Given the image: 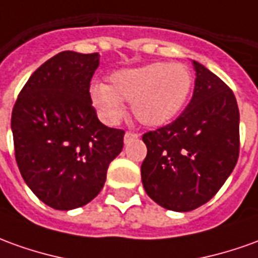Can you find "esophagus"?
<instances>
[{"instance_id": "1", "label": "esophagus", "mask_w": 258, "mask_h": 258, "mask_svg": "<svg viewBox=\"0 0 258 258\" xmlns=\"http://www.w3.org/2000/svg\"><path fill=\"white\" fill-rule=\"evenodd\" d=\"M137 138H138V134H137V133L127 131V133H125V135H124V142H125V144H128V142L134 141V140H137Z\"/></svg>"}]
</instances>
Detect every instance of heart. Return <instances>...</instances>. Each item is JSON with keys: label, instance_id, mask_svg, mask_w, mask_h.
Wrapping results in <instances>:
<instances>
[{"label": "heart", "instance_id": "heart-1", "mask_svg": "<svg viewBox=\"0 0 258 258\" xmlns=\"http://www.w3.org/2000/svg\"><path fill=\"white\" fill-rule=\"evenodd\" d=\"M192 89L190 70L179 62H154L113 73L109 85H95L92 103L106 123L124 116L123 102L133 103L135 118L147 127H160L183 110Z\"/></svg>", "mask_w": 258, "mask_h": 258}]
</instances>
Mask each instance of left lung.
<instances>
[{"label":"left lung","mask_w":258,"mask_h":258,"mask_svg":"<svg viewBox=\"0 0 258 258\" xmlns=\"http://www.w3.org/2000/svg\"><path fill=\"white\" fill-rule=\"evenodd\" d=\"M196 86L174 121L142 135L141 179L149 197L177 212L208 203L235 169L240 151L239 107L222 79L192 61Z\"/></svg>","instance_id":"left-lung-1"}]
</instances>
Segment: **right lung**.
Returning <instances> with one entry per match:
<instances>
[{
    "label": "right lung",
    "instance_id": "obj_1",
    "mask_svg": "<svg viewBox=\"0 0 258 258\" xmlns=\"http://www.w3.org/2000/svg\"><path fill=\"white\" fill-rule=\"evenodd\" d=\"M98 67V53H58L32 74L12 110L19 172L54 210L92 201L123 149L124 130L100 123L92 106L89 88Z\"/></svg>",
    "mask_w": 258,
    "mask_h": 258
}]
</instances>
